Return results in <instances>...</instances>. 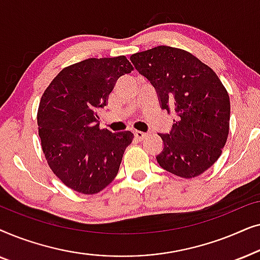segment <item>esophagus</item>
Segmentation results:
<instances>
[{"label":"esophagus","instance_id":"obj_1","mask_svg":"<svg viewBox=\"0 0 260 260\" xmlns=\"http://www.w3.org/2000/svg\"><path fill=\"white\" fill-rule=\"evenodd\" d=\"M134 135H135V138H136L137 141H142L145 136H147V134L143 133V131H135Z\"/></svg>","mask_w":260,"mask_h":260}]
</instances>
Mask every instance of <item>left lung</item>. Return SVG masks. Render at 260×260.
<instances>
[{"instance_id": "obj_1", "label": "left lung", "mask_w": 260, "mask_h": 260, "mask_svg": "<svg viewBox=\"0 0 260 260\" xmlns=\"http://www.w3.org/2000/svg\"><path fill=\"white\" fill-rule=\"evenodd\" d=\"M135 69L150 81L159 105L174 120L169 134H159L165 147L158 165L174 175H201L221 155L230 131V97L211 67L191 53L157 46L130 56Z\"/></svg>"}]
</instances>
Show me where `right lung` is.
Returning <instances> with one entry per match:
<instances>
[{
	"label": "right lung",
	"mask_w": 260,
	"mask_h": 260,
	"mask_svg": "<svg viewBox=\"0 0 260 260\" xmlns=\"http://www.w3.org/2000/svg\"><path fill=\"white\" fill-rule=\"evenodd\" d=\"M134 71L126 56L86 59L60 71L42 94L39 136L49 168L81 194L104 189L118 173L131 131L99 127L98 109L106 105L116 81Z\"/></svg>",
	"instance_id": "obj_1"
}]
</instances>
